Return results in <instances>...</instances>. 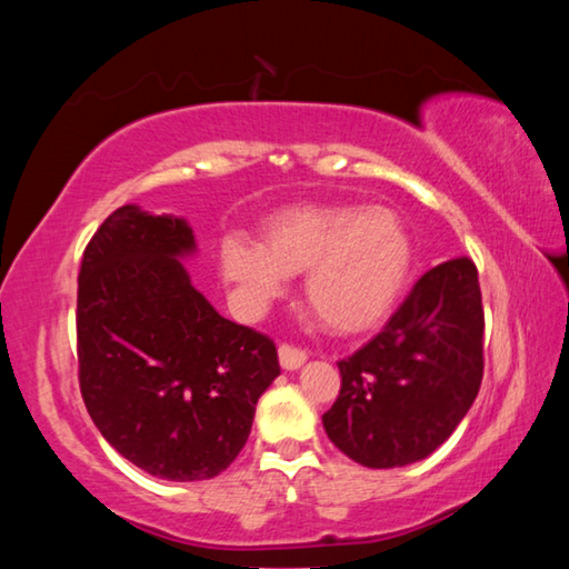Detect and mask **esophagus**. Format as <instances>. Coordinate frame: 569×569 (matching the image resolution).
Segmentation results:
<instances>
[{
	"label": "esophagus",
	"mask_w": 569,
	"mask_h": 569,
	"mask_svg": "<svg viewBox=\"0 0 569 569\" xmlns=\"http://www.w3.org/2000/svg\"><path fill=\"white\" fill-rule=\"evenodd\" d=\"M278 361H281L286 371H296L306 363V351L296 349V346H291V343H283L281 349H278Z\"/></svg>",
	"instance_id": "34e87169"
}]
</instances>
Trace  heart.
<instances>
[{
	"instance_id": "heart-1",
	"label": "heart",
	"mask_w": 569,
	"mask_h": 569,
	"mask_svg": "<svg viewBox=\"0 0 569 569\" xmlns=\"http://www.w3.org/2000/svg\"><path fill=\"white\" fill-rule=\"evenodd\" d=\"M413 261L411 236L389 208L306 203L273 213L256 243L230 233L218 246L223 281L238 301L258 308L306 273V303L323 329L359 336L377 329L397 306Z\"/></svg>"
}]
</instances>
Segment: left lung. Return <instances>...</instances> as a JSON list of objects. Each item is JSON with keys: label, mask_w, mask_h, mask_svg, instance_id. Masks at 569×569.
Listing matches in <instances>:
<instances>
[{"label": "left lung", "mask_w": 569, "mask_h": 569, "mask_svg": "<svg viewBox=\"0 0 569 569\" xmlns=\"http://www.w3.org/2000/svg\"><path fill=\"white\" fill-rule=\"evenodd\" d=\"M477 266L455 258L423 273L381 333L339 361L341 391L323 429L371 469L407 467L445 445L485 371Z\"/></svg>", "instance_id": "obj_1"}]
</instances>
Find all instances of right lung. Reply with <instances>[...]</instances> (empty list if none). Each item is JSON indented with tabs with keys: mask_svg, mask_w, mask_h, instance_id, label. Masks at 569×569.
Instances as JSON below:
<instances>
[{
	"mask_svg": "<svg viewBox=\"0 0 569 569\" xmlns=\"http://www.w3.org/2000/svg\"><path fill=\"white\" fill-rule=\"evenodd\" d=\"M186 218L122 206L84 248L77 281L80 391L94 427L148 475L200 481L230 467L281 373L268 336L192 286Z\"/></svg>",
	"mask_w": 569,
	"mask_h": 569,
	"instance_id": "1",
	"label": "right lung"
}]
</instances>
